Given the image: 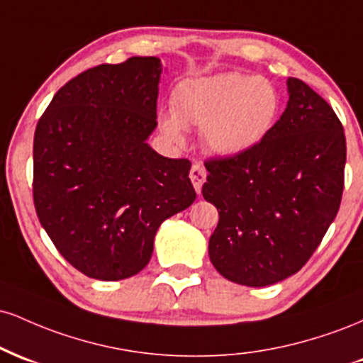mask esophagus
<instances>
[{
  "mask_svg": "<svg viewBox=\"0 0 363 363\" xmlns=\"http://www.w3.org/2000/svg\"><path fill=\"white\" fill-rule=\"evenodd\" d=\"M189 177H191V181H193V186H194L196 193H198V194L201 193V187H203V184H205V181H206V170H205V167H203V165H199V164H194L193 167H191Z\"/></svg>",
  "mask_w": 363,
  "mask_h": 363,
  "instance_id": "esophagus-1",
  "label": "esophagus"
}]
</instances>
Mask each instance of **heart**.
Segmentation results:
<instances>
[{
    "instance_id": "1",
    "label": "heart",
    "mask_w": 363,
    "mask_h": 363,
    "mask_svg": "<svg viewBox=\"0 0 363 363\" xmlns=\"http://www.w3.org/2000/svg\"><path fill=\"white\" fill-rule=\"evenodd\" d=\"M278 112L280 95L268 78L227 72L179 83L160 128L177 145L186 141L184 128L203 129L211 153L239 157L269 135Z\"/></svg>"
}]
</instances>
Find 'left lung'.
Wrapping results in <instances>:
<instances>
[{
    "mask_svg": "<svg viewBox=\"0 0 363 363\" xmlns=\"http://www.w3.org/2000/svg\"><path fill=\"white\" fill-rule=\"evenodd\" d=\"M286 90L285 112L257 147L205 164L203 198L220 216L208 254L239 285L268 286L297 273L341 203L343 126L302 80L289 78Z\"/></svg>",
    "mask_w": 363,
    "mask_h": 363,
    "instance_id": "obj_1",
    "label": "left lung"
}]
</instances>
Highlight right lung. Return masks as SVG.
Instances as JSON below:
<instances>
[{
    "mask_svg": "<svg viewBox=\"0 0 363 363\" xmlns=\"http://www.w3.org/2000/svg\"><path fill=\"white\" fill-rule=\"evenodd\" d=\"M162 72L155 56L95 66L61 86L37 123V216L61 256L95 280L140 273L162 222L196 199L191 162L148 145Z\"/></svg>",
    "mask_w": 363,
    "mask_h": 363,
    "instance_id": "obj_1",
    "label": "right lung"
}]
</instances>
